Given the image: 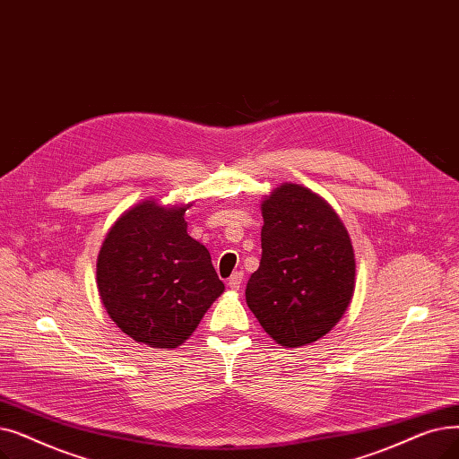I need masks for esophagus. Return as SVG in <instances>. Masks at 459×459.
<instances>
[{
    "label": "esophagus",
    "instance_id": "1",
    "mask_svg": "<svg viewBox=\"0 0 459 459\" xmlns=\"http://www.w3.org/2000/svg\"><path fill=\"white\" fill-rule=\"evenodd\" d=\"M242 283H244V273H242V272H234V273L229 277V281H227V285H229L232 290L240 289Z\"/></svg>",
    "mask_w": 459,
    "mask_h": 459
}]
</instances>
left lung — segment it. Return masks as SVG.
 <instances>
[{
  "instance_id": "1",
  "label": "left lung",
  "mask_w": 459,
  "mask_h": 459,
  "mask_svg": "<svg viewBox=\"0 0 459 459\" xmlns=\"http://www.w3.org/2000/svg\"><path fill=\"white\" fill-rule=\"evenodd\" d=\"M263 256L246 300L281 347L309 345L343 316L354 251L342 219L313 191L283 184L263 203Z\"/></svg>"
}]
</instances>
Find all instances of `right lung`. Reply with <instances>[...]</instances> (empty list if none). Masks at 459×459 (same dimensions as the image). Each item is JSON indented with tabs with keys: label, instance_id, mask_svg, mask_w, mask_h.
I'll return each mask as SVG.
<instances>
[{
	"label": "right lung",
	"instance_id": "add662e5",
	"mask_svg": "<svg viewBox=\"0 0 459 459\" xmlns=\"http://www.w3.org/2000/svg\"><path fill=\"white\" fill-rule=\"evenodd\" d=\"M186 210L136 204L108 230L97 258V287L110 318L153 349L182 345L225 290L208 249L187 234Z\"/></svg>",
	"mask_w": 459,
	"mask_h": 459
}]
</instances>
